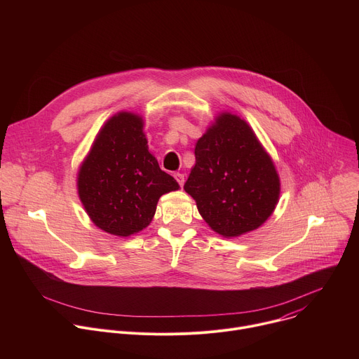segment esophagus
<instances>
[{"instance_id": "1", "label": "esophagus", "mask_w": 359, "mask_h": 359, "mask_svg": "<svg viewBox=\"0 0 359 359\" xmlns=\"http://www.w3.org/2000/svg\"><path fill=\"white\" fill-rule=\"evenodd\" d=\"M175 179L177 180V183L180 186H183V183H184V175L183 173H175Z\"/></svg>"}]
</instances>
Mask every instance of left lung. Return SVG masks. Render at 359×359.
<instances>
[{
	"mask_svg": "<svg viewBox=\"0 0 359 359\" xmlns=\"http://www.w3.org/2000/svg\"><path fill=\"white\" fill-rule=\"evenodd\" d=\"M196 163L184 183L200 216L231 238L259 229L280 198V176L251 126L222 112L197 140Z\"/></svg>",
	"mask_w": 359,
	"mask_h": 359,
	"instance_id": "1",
	"label": "left lung"
}]
</instances>
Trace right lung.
<instances>
[{
	"label": "right lung",
	"instance_id": "add662e5",
	"mask_svg": "<svg viewBox=\"0 0 359 359\" xmlns=\"http://www.w3.org/2000/svg\"><path fill=\"white\" fill-rule=\"evenodd\" d=\"M143 126L139 114H115L78 170L76 189L86 215L112 236L129 237L146 229L161 196L180 187L149 151Z\"/></svg>",
	"mask_w": 359,
	"mask_h": 359
}]
</instances>
